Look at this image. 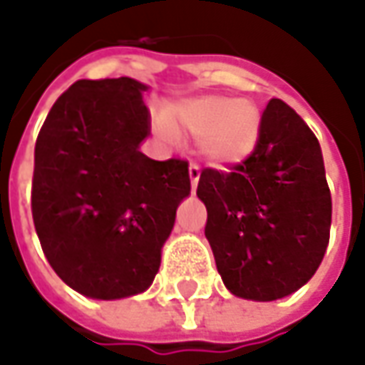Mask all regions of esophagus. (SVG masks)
Wrapping results in <instances>:
<instances>
[{
  "label": "esophagus",
  "instance_id": "1",
  "mask_svg": "<svg viewBox=\"0 0 365 365\" xmlns=\"http://www.w3.org/2000/svg\"><path fill=\"white\" fill-rule=\"evenodd\" d=\"M189 176H190V185H192V189H197L199 178H201V166H199V164H195V162H190Z\"/></svg>",
  "mask_w": 365,
  "mask_h": 365
}]
</instances>
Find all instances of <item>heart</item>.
Here are the masks:
<instances>
[{
  "instance_id": "1",
  "label": "heart",
  "mask_w": 365,
  "mask_h": 365,
  "mask_svg": "<svg viewBox=\"0 0 365 365\" xmlns=\"http://www.w3.org/2000/svg\"><path fill=\"white\" fill-rule=\"evenodd\" d=\"M168 121L160 120V132L175 140L176 132L197 138L201 154L215 164H237L245 160L258 144L262 113L245 97L197 95L176 103L168 111Z\"/></svg>"
}]
</instances>
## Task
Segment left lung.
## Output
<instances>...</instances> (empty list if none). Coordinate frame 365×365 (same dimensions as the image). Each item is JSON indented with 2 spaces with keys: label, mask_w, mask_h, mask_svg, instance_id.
<instances>
[{
  "label": "left lung",
  "mask_w": 365,
  "mask_h": 365,
  "mask_svg": "<svg viewBox=\"0 0 365 365\" xmlns=\"http://www.w3.org/2000/svg\"><path fill=\"white\" fill-rule=\"evenodd\" d=\"M197 197L232 294L276 301L313 278L329 244L331 192L319 140L284 101L266 106L258 144L232 173L205 168Z\"/></svg>",
  "instance_id": "1"
}]
</instances>
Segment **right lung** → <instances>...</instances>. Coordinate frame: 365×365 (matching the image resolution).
Listing matches in <instances>:
<instances>
[{"instance_id": "add662e5", "label": "right lung", "mask_w": 365, "mask_h": 365, "mask_svg": "<svg viewBox=\"0 0 365 365\" xmlns=\"http://www.w3.org/2000/svg\"><path fill=\"white\" fill-rule=\"evenodd\" d=\"M146 89L130 77L77 81L36 140L38 240L52 270L89 299H125L152 284L190 192L189 162L140 152L150 133Z\"/></svg>"}]
</instances>
